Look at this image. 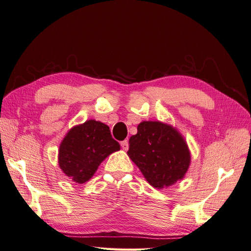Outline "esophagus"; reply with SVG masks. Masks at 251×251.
Here are the masks:
<instances>
[{"label":"esophagus","mask_w":251,"mask_h":251,"mask_svg":"<svg viewBox=\"0 0 251 251\" xmlns=\"http://www.w3.org/2000/svg\"><path fill=\"white\" fill-rule=\"evenodd\" d=\"M120 146H121V148H123L125 151H126V150L128 149V141H127V140L121 141V142H120Z\"/></svg>","instance_id":"34e87169"}]
</instances>
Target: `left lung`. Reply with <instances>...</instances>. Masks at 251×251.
I'll return each mask as SVG.
<instances>
[{
	"instance_id": "left-lung-1",
	"label": "left lung",
	"mask_w": 251,
	"mask_h": 251,
	"mask_svg": "<svg viewBox=\"0 0 251 251\" xmlns=\"http://www.w3.org/2000/svg\"><path fill=\"white\" fill-rule=\"evenodd\" d=\"M127 155L149 183L158 189L183 179L191 153L181 134L160 121H142L128 140Z\"/></svg>"
}]
</instances>
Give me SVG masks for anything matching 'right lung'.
<instances>
[{
    "instance_id": "obj_1",
    "label": "right lung",
    "mask_w": 251,
    "mask_h": 251,
    "mask_svg": "<svg viewBox=\"0 0 251 251\" xmlns=\"http://www.w3.org/2000/svg\"><path fill=\"white\" fill-rule=\"evenodd\" d=\"M120 150L112 138L110 127L100 121L87 120L67 133L58 150L59 168L79 184L92 178L100 164Z\"/></svg>"
}]
</instances>
